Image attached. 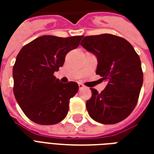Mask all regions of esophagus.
Listing matches in <instances>:
<instances>
[{
  "label": "esophagus",
  "mask_w": 154,
  "mask_h": 154,
  "mask_svg": "<svg viewBox=\"0 0 154 154\" xmlns=\"http://www.w3.org/2000/svg\"><path fill=\"white\" fill-rule=\"evenodd\" d=\"M78 86H79V88H80V89H82V88L85 87V86H84L83 84L82 83H78Z\"/></svg>",
  "instance_id": "obj_1"
}]
</instances>
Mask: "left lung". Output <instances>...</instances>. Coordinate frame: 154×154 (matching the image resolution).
I'll return each mask as SVG.
<instances>
[{"instance_id":"left-lung-1","label":"left lung","mask_w":154,"mask_h":154,"mask_svg":"<svg viewBox=\"0 0 154 154\" xmlns=\"http://www.w3.org/2000/svg\"><path fill=\"white\" fill-rule=\"evenodd\" d=\"M81 45L97 57L96 73L107 85L100 93L91 88L87 109L97 122L113 125L131 114L139 100L143 85V71L139 55L125 38L103 34L86 36Z\"/></svg>"}]
</instances>
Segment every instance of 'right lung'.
<instances>
[{"instance_id":"obj_1","label":"right lung","mask_w":154,"mask_h":154,"mask_svg":"<svg viewBox=\"0 0 154 154\" xmlns=\"http://www.w3.org/2000/svg\"><path fill=\"white\" fill-rule=\"evenodd\" d=\"M82 38L44 35L20 51L13 67V91L23 112L33 122L55 125L67 116L69 100L77 92L78 84L62 83L54 73Z\"/></svg>"}]
</instances>
